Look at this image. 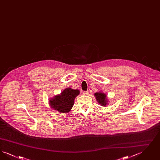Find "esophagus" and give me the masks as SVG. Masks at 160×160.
Segmentation results:
<instances>
[{"label": "esophagus", "mask_w": 160, "mask_h": 160, "mask_svg": "<svg viewBox=\"0 0 160 160\" xmlns=\"http://www.w3.org/2000/svg\"><path fill=\"white\" fill-rule=\"evenodd\" d=\"M83 95H88V93H89V92L83 91Z\"/></svg>", "instance_id": "34e87169"}]
</instances>
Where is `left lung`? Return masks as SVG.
Masks as SVG:
<instances>
[{"label": "left lung", "mask_w": 160, "mask_h": 160, "mask_svg": "<svg viewBox=\"0 0 160 160\" xmlns=\"http://www.w3.org/2000/svg\"><path fill=\"white\" fill-rule=\"evenodd\" d=\"M95 96L98 102L102 106H106L107 104L106 95L102 92L95 93Z\"/></svg>", "instance_id": "left-lung-1"}]
</instances>
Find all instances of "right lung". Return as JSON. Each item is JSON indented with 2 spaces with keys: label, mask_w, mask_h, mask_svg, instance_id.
<instances>
[{
  "label": "right lung",
  "mask_w": 160,
  "mask_h": 160,
  "mask_svg": "<svg viewBox=\"0 0 160 160\" xmlns=\"http://www.w3.org/2000/svg\"><path fill=\"white\" fill-rule=\"evenodd\" d=\"M77 89L67 88L61 93V95L54 97L50 101V105L59 112L67 113L74 105V99L79 94Z\"/></svg>",
  "instance_id": "right-lung-1"
}]
</instances>
